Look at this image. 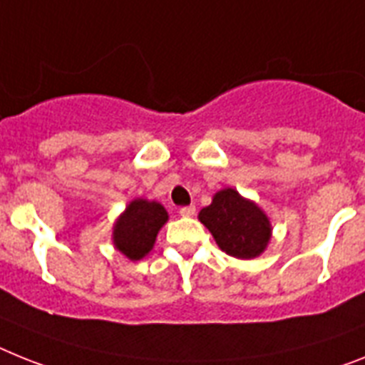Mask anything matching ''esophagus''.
Instances as JSON below:
<instances>
[{
    "label": "esophagus",
    "mask_w": 365,
    "mask_h": 365,
    "mask_svg": "<svg viewBox=\"0 0 365 365\" xmlns=\"http://www.w3.org/2000/svg\"><path fill=\"white\" fill-rule=\"evenodd\" d=\"M195 213H197V207H195V206H185V207H182V210H180V215H182V217H192Z\"/></svg>",
    "instance_id": "34e87169"
}]
</instances>
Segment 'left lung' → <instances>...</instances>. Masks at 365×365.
I'll return each mask as SVG.
<instances>
[{
    "mask_svg": "<svg viewBox=\"0 0 365 365\" xmlns=\"http://www.w3.org/2000/svg\"><path fill=\"white\" fill-rule=\"evenodd\" d=\"M198 220L210 230L222 252L240 259L258 258L272 235L267 213L232 187L217 191L210 206L200 210Z\"/></svg>",
    "mask_w": 365,
    "mask_h": 365,
    "instance_id": "obj_1",
    "label": "left lung"
}]
</instances>
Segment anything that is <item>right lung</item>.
<instances>
[{"mask_svg": "<svg viewBox=\"0 0 365 365\" xmlns=\"http://www.w3.org/2000/svg\"><path fill=\"white\" fill-rule=\"evenodd\" d=\"M168 213L159 202L133 198L113 225V245L131 262L143 259L154 249Z\"/></svg>", "mask_w": 365, "mask_h": 365, "instance_id": "obj_1", "label": "right lung"}]
</instances>
